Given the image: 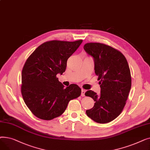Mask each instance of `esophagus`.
I'll use <instances>...</instances> for the list:
<instances>
[{
  "label": "esophagus",
  "instance_id": "obj_1",
  "mask_svg": "<svg viewBox=\"0 0 150 150\" xmlns=\"http://www.w3.org/2000/svg\"><path fill=\"white\" fill-rule=\"evenodd\" d=\"M85 92H86V91L84 89L81 90V97H84L85 96Z\"/></svg>",
  "mask_w": 150,
  "mask_h": 150
}]
</instances>
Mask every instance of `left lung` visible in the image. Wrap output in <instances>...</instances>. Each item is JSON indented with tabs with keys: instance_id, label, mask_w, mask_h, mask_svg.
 Returning a JSON list of instances; mask_svg holds the SVG:
<instances>
[{
	"instance_id": "1",
	"label": "left lung",
	"mask_w": 150,
	"mask_h": 150,
	"mask_svg": "<svg viewBox=\"0 0 150 150\" xmlns=\"http://www.w3.org/2000/svg\"><path fill=\"white\" fill-rule=\"evenodd\" d=\"M84 49L93 58L101 88L99 96L92 91L85 93L96 101L86 114L96 122L109 123L121 114L128 97L131 76L128 61L119 50L105 44L86 43Z\"/></svg>"
}]
</instances>
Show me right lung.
Listing matches in <instances>:
<instances>
[{
    "instance_id": "1",
    "label": "right lung",
    "mask_w": 150,
    "mask_h": 150,
    "mask_svg": "<svg viewBox=\"0 0 150 150\" xmlns=\"http://www.w3.org/2000/svg\"><path fill=\"white\" fill-rule=\"evenodd\" d=\"M82 42L47 41L26 60L22 70L21 93L27 106L39 119L50 120L60 116L71 100L80 96L79 86L72 84L65 88L57 75L65 72L68 58Z\"/></svg>"
}]
</instances>
